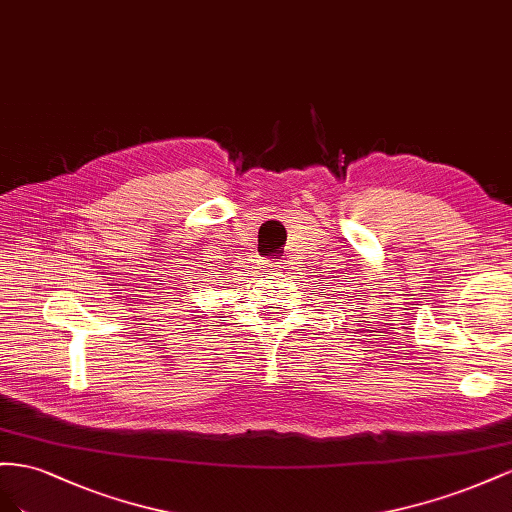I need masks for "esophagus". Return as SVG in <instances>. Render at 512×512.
Listing matches in <instances>:
<instances>
[{
  "label": "esophagus",
  "instance_id": "esophagus-1",
  "mask_svg": "<svg viewBox=\"0 0 512 512\" xmlns=\"http://www.w3.org/2000/svg\"><path fill=\"white\" fill-rule=\"evenodd\" d=\"M266 268L272 272V274H279V272H285V270H289V264L285 259H268L266 261Z\"/></svg>",
  "mask_w": 512,
  "mask_h": 512
}]
</instances>
